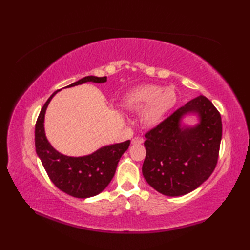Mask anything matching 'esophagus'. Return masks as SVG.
I'll list each match as a JSON object with an SVG mask.
<instances>
[{"label": "esophagus", "instance_id": "34e87169", "mask_svg": "<svg viewBox=\"0 0 250 250\" xmlns=\"http://www.w3.org/2000/svg\"><path fill=\"white\" fill-rule=\"evenodd\" d=\"M131 143L133 144V145H137V144H143L144 143V139L141 138V137H135L132 139Z\"/></svg>", "mask_w": 250, "mask_h": 250}]
</instances>
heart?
<instances>
[{"label": "heart", "mask_w": 250, "mask_h": 250, "mask_svg": "<svg viewBox=\"0 0 250 250\" xmlns=\"http://www.w3.org/2000/svg\"><path fill=\"white\" fill-rule=\"evenodd\" d=\"M177 94L171 86L143 84L128 92L123 100L124 106L134 112L142 111V121L146 126L161 124L175 107Z\"/></svg>", "instance_id": "obj_1"}]
</instances>
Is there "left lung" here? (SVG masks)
<instances>
[{
	"label": "left lung",
	"instance_id": "8db88e82",
	"mask_svg": "<svg viewBox=\"0 0 250 250\" xmlns=\"http://www.w3.org/2000/svg\"><path fill=\"white\" fill-rule=\"evenodd\" d=\"M196 114L195 126L181 124ZM146 157L142 172L154 190L166 196L194 191L214 172L222 138L221 116L208 98L199 96L174 111L145 134Z\"/></svg>",
	"mask_w": 250,
	"mask_h": 250
}]
</instances>
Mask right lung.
Wrapping results in <instances>:
<instances>
[{
  "label": "right lung",
  "mask_w": 250,
  "mask_h": 250,
  "mask_svg": "<svg viewBox=\"0 0 250 250\" xmlns=\"http://www.w3.org/2000/svg\"><path fill=\"white\" fill-rule=\"evenodd\" d=\"M107 77L86 76L65 87L76 86L85 82L104 83ZM64 88V87H63ZM53 93L42 106L35 124V149L48 176L59 190L76 198H89L100 194L111 181L121 156L130 145L128 140L98 149L84 156L74 157L59 153L52 147L44 133V115Z\"/></svg>",
  "instance_id": "obj_1"
}]
</instances>
